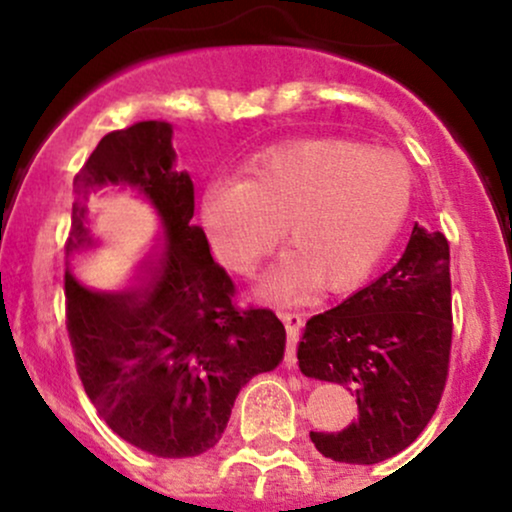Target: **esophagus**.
Wrapping results in <instances>:
<instances>
[{
    "mask_svg": "<svg viewBox=\"0 0 512 512\" xmlns=\"http://www.w3.org/2000/svg\"><path fill=\"white\" fill-rule=\"evenodd\" d=\"M281 322H284L286 334H289V346H286V363L293 366L296 363V342H298V334H301L303 327V317L298 313H279Z\"/></svg>",
    "mask_w": 512,
    "mask_h": 512,
    "instance_id": "34e87169",
    "label": "esophagus"
}]
</instances>
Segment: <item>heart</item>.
<instances>
[{"label": "heart", "instance_id": "heart-1", "mask_svg": "<svg viewBox=\"0 0 512 512\" xmlns=\"http://www.w3.org/2000/svg\"><path fill=\"white\" fill-rule=\"evenodd\" d=\"M411 199L397 151L351 139H303L252 158L243 180H211L199 223L228 272L250 274L279 240L289 255L267 281L276 298L308 286L349 291L373 272Z\"/></svg>", "mask_w": 512, "mask_h": 512}]
</instances>
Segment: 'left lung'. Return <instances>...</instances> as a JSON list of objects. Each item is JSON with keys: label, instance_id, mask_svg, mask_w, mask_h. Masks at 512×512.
Here are the masks:
<instances>
[{"label": "left lung", "instance_id": "left-lung-1", "mask_svg": "<svg viewBox=\"0 0 512 512\" xmlns=\"http://www.w3.org/2000/svg\"><path fill=\"white\" fill-rule=\"evenodd\" d=\"M452 344L450 245L419 223L392 269L305 322L298 366L356 392L358 421L315 433L334 462L375 464L402 452L436 414Z\"/></svg>", "mask_w": 512, "mask_h": 512}]
</instances>
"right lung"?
<instances>
[{"label": "right lung", "mask_w": 512, "mask_h": 512, "mask_svg": "<svg viewBox=\"0 0 512 512\" xmlns=\"http://www.w3.org/2000/svg\"><path fill=\"white\" fill-rule=\"evenodd\" d=\"M173 127L146 120L105 134L74 178L67 238V332L76 373L101 419L156 457H195L219 443L240 387L279 366L286 330L267 308L240 310L236 286L192 223L195 185L175 170ZM125 184L162 231L122 292L86 287L69 259L92 244L87 202Z\"/></svg>", "instance_id": "add662e5"}]
</instances>
